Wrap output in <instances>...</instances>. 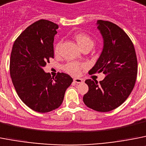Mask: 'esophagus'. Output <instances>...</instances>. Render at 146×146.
<instances>
[{
	"instance_id": "esophagus-1",
	"label": "esophagus",
	"mask_w": 146,
	"mask_h": 146,
	"mask_svg": "<svg viewBox=\"0 0 146 146\" xmlns=\"http://www.w3.org/2000/svg\"><path fill=\"white\" fill-rule=\"evenodd\" d=\"M73 82H75V83H77V84H81L83 82V80H82V78H75L74 79H73Z\"/></svg>"
}]
</instances>
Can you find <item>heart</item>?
Listing matches in <instances>:
<instances>
[{"label":"heart","instance_id":"obj_1","mask_svg":"<svg viewBox=\"0 0 146 146\" xmlns=\"http://www.w3.org/2000/svg\"><path fill=\"white\" fill-rule=\"evenodd\" d=\"M74 38L82 50L84 48H92L93 45H94V42L92 40V38L90 37L88 35L84 34V33H76L74 35ZM61 45H62V42H59L56 43L55 48H54L55 54H58L59 52ZM83 68L84 64L75 62H69L65 64L64 69L66 72H68L72 75L77 76L80 73L81 70Z\"/></svg>","mask_w":146,"mask_h":146}]
</instances>
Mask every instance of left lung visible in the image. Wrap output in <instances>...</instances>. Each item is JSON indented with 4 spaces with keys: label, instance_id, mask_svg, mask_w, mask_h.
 Here are the masks:
<instances>
[{
    "label": "left lung",
    "instance_id": "left-lung-1",
    "mask_svg": "<svg viewBox=\"0 0 146 146\" xmlns=\"http://www.w3.org/2000/svg\"><path fill=\"white\" fill-rule=\"evenodd\" d=\"M97 26L104 47L89 74L103 72L106 77L99 82L85 81L89 90L83 101L89 108L106 112L120 106L131 94L137 75V60L132 42L122 29L101 20Z\"/></svg>",
    "mask_w": 146,
    "mask_h": 146
}]
</instances>
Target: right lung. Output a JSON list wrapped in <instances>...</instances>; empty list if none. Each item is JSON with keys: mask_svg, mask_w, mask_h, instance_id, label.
Returning a JSON list of instances; mask_svg holds the SVG:
<instances>
[{"mask_svg": "<svg viewBox=\"0 0 146 146\" xmlns=\"http://www.w3.org/2000/svg\"><path fill=\"white\" fill-rule=\"evenodd\" d=\"M57 24L40 20L17 38L10 57V76L20 98L34 111L45 113L57 109L73 78L64 73L51 77L43 68L54 58Z\"/></svg>", "mask_w": 146, "mask_h": 146, "instance_id": "obj_1", "label": "right lung"}]
</instances>
